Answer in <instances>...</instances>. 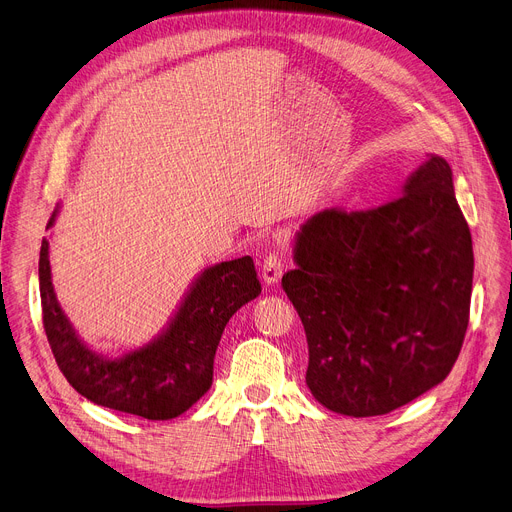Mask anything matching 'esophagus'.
Here are the masks:
<instances>
[{
  "mask_svg": "<svg viewBox=\"0 0 512 512\" xmlns=\"http://www.w3.org/2000/svg\"><path fill=\"white\" fill-rule=\"evenodd\" d=\"M286 265V255L282 251H272L270 255H265L261 263V276L265 284H276L284 272Z\"/></svg>",
  "mask_w": 512,
  "mask_h": 512,
  "instance_id": "1",
  "label": "esophagus"
}]
</instances>
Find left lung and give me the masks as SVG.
<instances>
[{
	"instance_id": "8db88e82",
	"label": "left lung",
	"mask_w": 512,
	"mask_h": 512,
	"mask_svg": "<svg viewBox=\"0 0 512 512\" xmlns=\"http://www.w3.org/2000/svg\"><path fill=\"white\" fill-rule=\"evenodd\" d=\"M282 286L309 344L307 386L326 409L386 415L438 386L469 326L473 245L446 159L380 207L315 213Z\"/></svg>"
}]
</instances>
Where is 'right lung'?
<instances>
[{
  "label": "right lung",
  "instance_id": "obj_1",
  "mask_svg": "<svg viewBox=\"0 0 512 512\" xmlns=\"http://www.w3.org/2000/svg\"><path fill=\"white\" fill-rule=\"evenodd\" d=\"M56 215L53 211L47 228ZM47 255L49 242L43 238V328L64 378L95 405L153 421L182 415L211 388L213 357L228 319L261 292L249 255L213 265L195 282L164 334L141 351L110 361L91 353L68 324L53 294Z\"/></svg>",
  "mask_w": 512,
  "mask_h": 512
}]
</instances>
